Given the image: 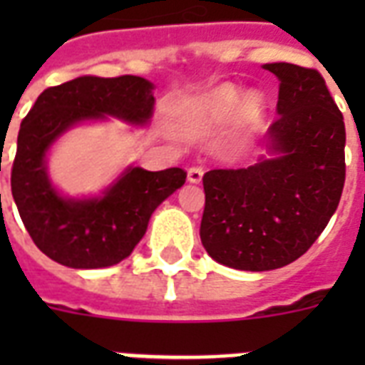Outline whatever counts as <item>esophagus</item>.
Listing matches in <instances>:
<instances>
[{
    "instance_id": "obj_1",
    "label": "esophagus",
    "mask_w": 365,
    "mask_h": 365,
    "mask_svg": "<svg viewBox=\"0 0 365 365\" xmlns=\"http://www.w3.org/2000/svg\"><path fill=\"white\" fill-rule=\"evenodd\" d=\"M202 176H205V170H202L200 166H193V168H189L187 180L191 183H200L202 182Z\"/></svg>"
}]
</instances>
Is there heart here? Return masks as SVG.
<instances>
[{"mask_svg":"<svg viewBox=\"0 0 365 365\" xmlns=\"http://www.w3.org/2000/svg\"><path fill=\"white\" fill-rule=\"evenodd\" d=\"M263 115L265 98L259 93H244L237 85L225 83L195 102L185 113V123L197 132H214L237 119L240 138H246L259 126Z\"/></svg>","mask_w":365,"mask_h":365,"instance_id":"heart-1","label":"heart"}]
</instances>
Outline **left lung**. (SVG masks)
Here are the masks:
<instances>
[{"instance_id":"8db88e82","label":"left lung","mask_w":365,"mask_h":365,"mask_svg":"<svg viewBox=\"0 0 365 365\" xmlns=\"http://www.w3.org/2000/svg\"><path fill=\"white\" fill-rule=\"evenodd\" d=\"M278 79V119L248 168L206 172L200 240L212 259L272 271L305 254L337 210L345 185V123L322 76L288 62L263 64Z\"/></svg>"}]
</instances>
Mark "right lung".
<instances>
[{"label": "right lung", "mask_w": 365, "mask_h": 365, "mask_svg": "<svg viewBox=\"0 0 365 365\" xmlns=\"http://www.w3.org/2000/svg\"><path fill=\"white\" fill-rule=\"evenodd\" d=\"M155 85L138 76H81L39 94L20 125L11 191L31 240L60 265L104 269L126 259L157 206L185 183L182 168L149 172L128 165L98 195L70 197L48 174V155L66 132L119 119L148 126Z\"/></svg>", "instance_id": "right-lung-1"}]
</instances>
